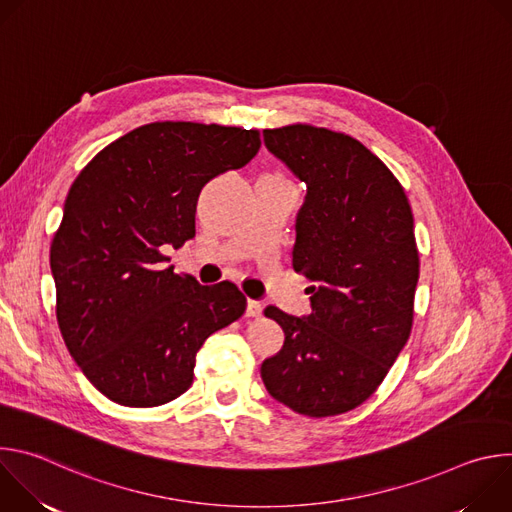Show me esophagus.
<instances>
[{
	"label": "esophagus",
	"instance_id": "34e87169",
	"mask_svg": "<svg viewBox=\"0 0 512 512\" xmlns=\"http://www.w3.org/2000/svg\"><path fill=\"white\" fill-rule=\"evenodd\" d=\"M263 314V306H261V302H257V300H249L247 302V316H251V318H259Z\"/></svg>",
	"mask_w": 512,
	"mask_h": 512
}]
</instances>
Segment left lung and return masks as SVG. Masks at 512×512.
Listing matches in <instances>:
<instances>
[{
	"label": "left lung",
	"instance_id": "8db88e82",
	"mask_svg": "<svg viewBox=\"0 0 512 512\" xmlns=\"http://www.w3.org/2000/svg\"><path fill=\"white\" fill-rule=\"evenodd\" d=\"M263 137L308 186L294 269L314 285L306 318L265 308L285 342L261 379L291 411L340 415L379 389L409 340L419 279L411 206L393 172L346 133L291 123Z\"/></svg>",
	"mask_w": 512,
	"mask_h": 512
}]
</instances>
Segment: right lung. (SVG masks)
<instances>
[{"mask_svg": "<svg viewBox=\"0 0 512 512\" xmlns=\"http://www.w3.org/2000/svg\"><path fill=\"white\" fill-rule=\"evenodd\" d=\"M257 129L154 121L103 148L72 182L50 245L56 320L75 362L107 399L158 407L188 391L204 340L245 314L231 283L166 267L196 233L202 186L243 168Z\"/></svg>", "mask_w": 512, "mask_h": 512, "instance_id": "add662e5", "label": "right lung"}]
</instances>
